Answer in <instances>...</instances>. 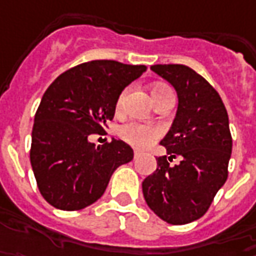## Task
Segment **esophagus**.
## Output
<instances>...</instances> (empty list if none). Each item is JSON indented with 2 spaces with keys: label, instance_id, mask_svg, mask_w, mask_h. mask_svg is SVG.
<instances>
[{
  "label": "esophagus",
  "instance_id": "esophagus-1",
  "mask_svg": "<svg viewBox=\"0 0 256 256\" xmlns=\"http://www.w3.org/2000/svg\"><path fill=\"white\" fill-rule=\"evenodd\" d=\"M138 154H140L138 152H134V158H137V157H138Z\"/></svg>",
  "mask_w": 256,
  "mask_h": 256
}]
</instances>
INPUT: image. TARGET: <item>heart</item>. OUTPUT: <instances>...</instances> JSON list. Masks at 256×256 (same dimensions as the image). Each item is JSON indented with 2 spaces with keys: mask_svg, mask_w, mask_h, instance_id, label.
I'll list each match as a JSON object with an SVG mask.
<instances>
[{
  "mask_svg": "<svg viewBox=\"0 0 256 256\" xmlns=\"http://www.w3.org/2000/svg\"><path fill=\"white\" fill-rule=\"evenodd\" d=\"M128 94V89H124L123 92L120 93L119 99L116 102V110L118 112H122L124 109ZM170 94H174V93L167 86H156V88H153V98H154L156 103L163 100L164 98H167ZM160 133H162L160 128L142 124V123H136V122H130V123L122 126V128H120V136L123 137V140H126L128 144L137 147V148H144V147L153 144L156 140L160 137Z\"/></svg>",
  "mask_w": 256,
  "mask_h": 256,
  "instance_id": "obj_1",
  "label": "heart"
}]
</instances>
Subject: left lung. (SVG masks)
Here are the masks:
<instances>
[{
    "instance_id": "1",
    "label": "left lung",
    "mask_w": 256,
    "mask_h": 256,
    "mask_svg": "<svg viewBox=\"0 0 256 256\" xmlns=\"http://www.w3.org/2000/svg\"><path fill=\"white\" fill-rule=\"evenodd\" d=\"M152 70L174 86L178 108L160 142L168 157H157L156 172L142 184L143 196L163 221L188 224L207 212L228 177L232 152L228 113L218 92L191 68L153 65ZM177 155L182 162L172 166Z\"/></svg>"
}]
</instances>
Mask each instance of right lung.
<instances>
[{
  "instance_id": "add662e5",
  "label": "right lung",
  "mask_w": 256,
  "mask_h": 256,
  "mask_svg": "<svg viewBox=\"0 0 256 256\" xmlns=\"http://www.w3.org/2000/svg\"><path fill=\"white\" fill-rule=\"evenodd\" d=\"M144 65L90 60L59 75L44 93L32 128L31 166L42 197L52 207L76 211L100 198L113 172L133 160V148L90 134L104 133L122 90Z\"/></svg>"
}]
</instances>
